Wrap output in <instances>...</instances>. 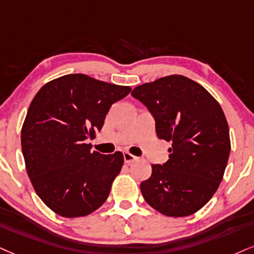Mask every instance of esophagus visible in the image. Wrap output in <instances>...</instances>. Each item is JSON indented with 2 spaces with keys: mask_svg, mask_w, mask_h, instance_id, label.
<instances>
[{
  "mask_svg": "<svg viewBox=\"0 0 254 254\" xmlns=\"http://www.w3.org/2000/svg\"><path fill=\"white\" fill-rule=\"evenodd\" d=\"M136 159H137L136 156L130 154V153H128V152L124 153V160H125V162H126V164H132V162L135 161Z\"/></svg>",
  "mask_w": 254,
  "mask_h": 254,
  "instance_id": "esophagus-1",
  "label": "esophagus"
}]
</instances>
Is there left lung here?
<instances>
[{
    "label": "left lung",
    "instance_id": "8db88e82",
    "mask_svg": "<svg viewBox=\"0 0 254 254\" xmlns=\"http://www.w3.org/2000/svg\"><path fill=\"white\" fill-rule=\"evenodd\" d=\"M155 120L159 139L171 141L170 159L152 165L140 184L143 199L167 217H187L209 201L223 180L230 130L217 100L201 84L170 75L132 90Z\"/></svg>",
    "mask_w": 254,
    "mask_h": 254
}]
</instances>
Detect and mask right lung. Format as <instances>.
Here are the masks:
<instances>
[{
	"label": "right lung",
	"instance_id": "obj_1",
	"mask_svg": "<svg viewBox=\"0 0 254 254\" xmlns=\"http://www.w3.org/2000/svg\"><path fill=\"white\" fill-rule=\"evenodd\" d=\"M130 87L69 74L46 83L28 108L21 146L40 199L65 218L88 215L106 201L124 154L90 151L113 103Z\"/></svg>",
	"mask_w": 254,
	"mask_h": 254
}]
</instances>
